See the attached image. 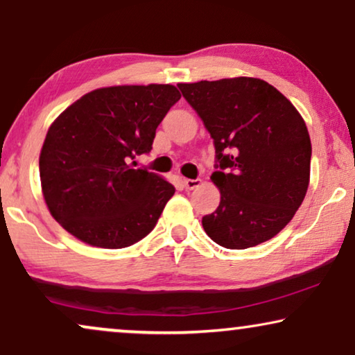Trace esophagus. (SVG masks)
<instances>
[{"label":"esophagus","mask_w":355,"mask_h":355,"mask_svg":"<svg viewBox=\"0 0 355 355\" xmlns=\"http://www.w3.org/2000/svg\"><path fill=\"white\" fill-rule=\"evenodd\" d=\"M200 184V179H184V187H186L187 191H193V189H197Z\"/></svg>","instance_id":"34e87169"}]
</instances>
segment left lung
<instances>
[{
  "label": "left lung",
  "instance_id": "obj_1",
  "mask_svg": "<svg viewBox=\"0 0 355 355\" xmlns=\"http://www.w3.org/2000/svg\"><path fill=\"white\" fill-rule=\"evenodd\" d=\"M178 87L215 145L211 181L221 200L202 218L203 230L237 250L275 237L309 187L312 144L302 116L273 85L254 77Z\"/></svg>",
  "mask_w": 355,
  "mask_h": 355
}]
</instances>
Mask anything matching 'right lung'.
Here are the masks:
<instances>
[{
  "instance_id": "add662e5",
  "label": "right lung",
  "mask_w": 355,
  "mask_h": 355,
  "mask_svg": "<svg viewBox=\"0 0 355 355\" xmlns=\"http://www.w3.org/2000/svg\"><path fill=\"white\" fill-rule=\"evenodd\" d=\"M174 85L96 89L62 111L48 129L40 181L48 210L67 232L101 249L144 239L173 197V184L135 166L150 153Z\"/></svg>"
}]
</instances>
